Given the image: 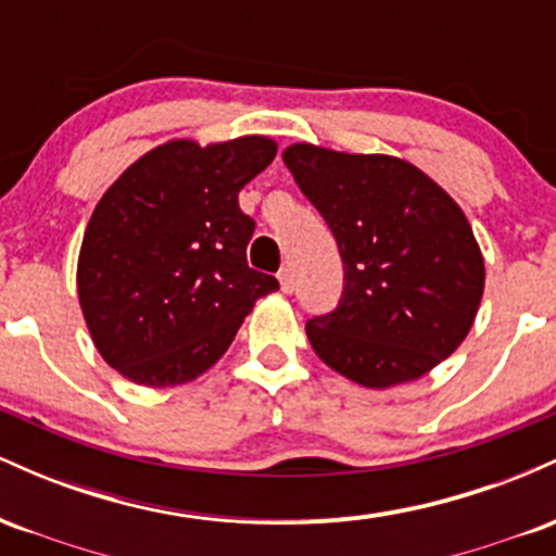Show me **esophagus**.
<instances>
[{
    "label": "esophagus",
    "instance_id": "34e87169",
    "mask_svg": "<svg viewBox=\"0 0 556 556\" xmlns=\"http://www.w3.org/2000/svg\"><path fill=\"white\" fill-rule=\"evenodd\" d=\"M279 285H282V292L295 290V274H292L290 266H282V269H279Z\"/></svg>",
    "mask_w": 556,
    "mask_h": 556
}]
</instances>
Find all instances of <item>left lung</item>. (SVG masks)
Wrapping results in <instances>:
<instances>
[{
	"instance_id": "8db88e82",
	"label": "left lung",
	"mask_w": 556,
	"mask_h": 556,
	"mask_svg": "<svg viewBox=\"0 0 556 556\" xmlns=\"http://www.w3.org/2000/svg\"><path fill=\"white\" fill-rule=\"evenodd\" d=\"M282 159L344 266L337 308L305 324L318 358L371 389L416 381L450 358L486 277L463 208L397 156L295 143Z\"/></svg>"
}]
</instances>
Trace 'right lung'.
<instances>
[{
    "label": "right lung",
    "instance_id": "obj_1",
    "mask_svg": "<svg viewBox=\"0 0 556 556\" xmlns=\"http://www.w3.org/2000/svg\"><path fill=\"white\" fill-rule=\"evenodd\" d=\"M277 156L245 136L156 146L96 203L83 235L78 298L96 350L140 387H175L225 355L258 298L279 290L248 266L256 222L238 193Z\"/></svg>",
    "mask_w": 556,
    "mask_h": 556
}]
</instances>
